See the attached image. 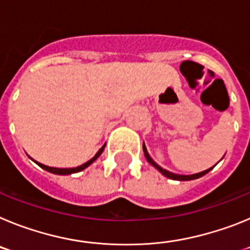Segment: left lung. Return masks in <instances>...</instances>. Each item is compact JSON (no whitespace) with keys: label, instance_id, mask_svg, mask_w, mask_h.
Returning a JSON list of instances; mask_svg holds the SVG:
<instances>
[{"label":"left lung","instance_id":"1","mask_svg":"<svg viewBox=\"0 0 250 250\" xmlns=\"http://www.w3.org/2000/svg\"><path fill=\"white\" fill-rule=\"evenodd\" d=\"M143 150H144L145 158H146V160L149 161L150 164H151L152 167H155V169H158L159 171H160V173L163 174V175L167 176V178H169V179H173V180H180V182H185V180H194V179H198V178H200V176L205 175V174L209 173V171H210V170L213 169V167H210V169L204 170V171H202V173L193 174V175H179V174L170 173V171H167V170H165V169H163V167H159V165L156 164L155 161H154L151 158H150L149 152H147V150H146V147H145V145H143Z\"/></svg>","mask_w":250,"mask_h":250}]
</instances>
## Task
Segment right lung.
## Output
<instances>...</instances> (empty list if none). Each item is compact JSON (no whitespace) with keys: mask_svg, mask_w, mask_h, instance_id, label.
<instances>
[{"mask_svg":"<svg viewBox=\"0 0 250 250\" xmlns=\"http://www.w3.org/2000/svg\"><path fill=\"white\" fill-rule=\"evenodd\" d=\"M104 147H105V145H104V146L101 147V149L99 150L98 152H96V155H95L94 158L90 159L89 161H86L85 164L80 165V167H67V169H60V167H46V165L41 164V163H37V161H36V164L39 165L40 167H42V169L47 170V171H50V173H52V174H57V175H68V174L79 173V171H81V170L86 169V167H89V165H91L92 163H94V161L96 160V159H98L99 156L101 155V154H103Z\"/></svg>","mask_w":250,"mask_h":250,"instance_id":"obj_1","label":"right lung"}]
</instances>
